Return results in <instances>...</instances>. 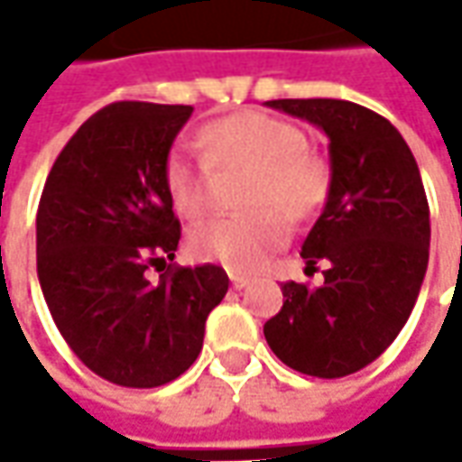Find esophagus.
I'll use <instances>...</instances> for the list:
<instances>
[{"label":"esophagus","instance_id":"1","mask_svg":"<svg viewBox=\"0 0 462 462\" xmlns=\"http://www.w3.org/2000/svg\"><path fill=\"white\" fill-rule=\"evenodd\" d=\"M228 277H231V285H234V288H236V291H241V288H246V285H249V282H252V280H249V277H246V275H241V273H228Z\"/></svg>","mask_w":462,"mask_h":462}]
</instances>
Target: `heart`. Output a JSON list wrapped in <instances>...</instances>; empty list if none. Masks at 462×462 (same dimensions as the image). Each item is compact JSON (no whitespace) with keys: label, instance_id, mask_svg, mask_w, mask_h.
I'll list each match as a JSON object with an SVG mask.
<instances>
[{"label":"heart","instance_id":"1","mask_svg":"<svg viewBox=\"0 0 462 462\" xmlns=\"http://www.w3.org/2000/svg\"><path fill=\"white\" fill-rule=\"evenodd\" d=\"M205 159L185 146H171L164 156V189L182 218H198L208 208V171L252 169L244 216H221L189 231V252L203 262H218L234 273H254L288 241V218L306 221L328 198L331 171L313 153L300 125L291 120L241 110L218 117L200 131Z\"/></svg>","mask_w":462,"mask_h":462}]
</instances>
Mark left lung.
Returning a JSON list of instances; mask_svg holds the SVG:
<instances>
[{"label":"left lung","mask_w":462,"mask_h":462,"mask_svg":"<svg viewBox=\"0 0 462 462\" xmlns=\"http://www.w3.org/2000/svg\"><path fill=\"white\" fill-rule=\"evenodd\" d=\"M328 135L331 187L303 241L324 285L282 282L264 339L288 367L345 378L378 360L417 303L430 262V205L417 159L378 113L346 99H270ZM306 267V270H309Z\"/></svg>","instance_id":"1"}]
</instances>
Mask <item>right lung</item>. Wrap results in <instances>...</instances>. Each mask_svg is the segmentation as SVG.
I'll return each mask as SVG.
<instances>
[{
  "label": "right lung",
  "mask_w": 462,
  "mask_h": 462,
  "mask_svg": "<svg viewBox=\"0 0 462 462\" xmlns=\"http://www.w3.org/2000/svg\"><path fill=\"white\" fill-rule=\"evenodd\" d=\"M189 105L113 102L69 138L38 205V280L56 327L99 378L125 388L174 381L203 349L228 291L218 264L180 267L182 236L164 156Z\"/></svg>",
  "instance_id": "add662e5"
}]
</instances>
